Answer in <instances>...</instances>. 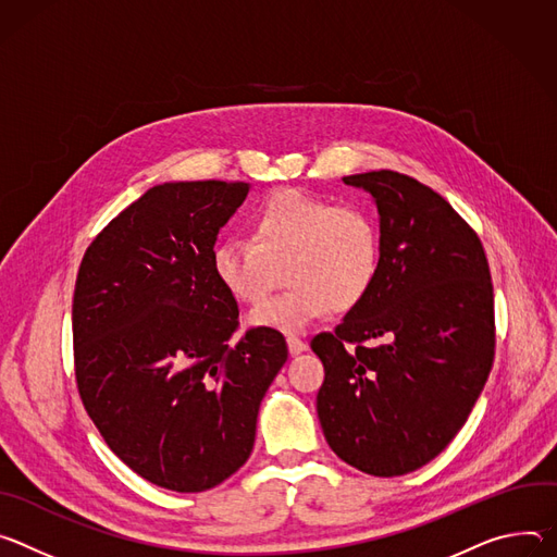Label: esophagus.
<instances>
[{"label": "esophagus", "mask_w": 557, "mask_h": 557, "mask_svg": "<svg viewBox=\"0 0 557 557\" xmlns=\"http://www.w3.org/2000/svg\"><path fill=\"white\" fill-rule=\"evenodd\" d=\"M287 347H289V354L296 356V354L307 349V343L300 336H296V334H287Z\"/></svg>", "instance_id": "34e87169"}]
</instances>
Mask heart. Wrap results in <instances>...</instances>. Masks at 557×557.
Listing matches in <instances>:
<instances>
[{
	"instance_id": "1",
	"label": "heart",
	"mask_w": 557,
	"mask_h": 557,
	"mask_svg": "<svg viewBox=\"0 0 557 557\" xmlns=\"http://www.w3.org/2000/svg\"><path fill=\"white\" fill-rule=\"evenodd\" d=\"M250 236H227L212 250V274L240 302L261 300L285 263L289 283L250 312V323L296 332L323 319L332 307L354 310L381 272V230L360 206L278 190L250 219Z\"/></svg>"
}]
</instances>
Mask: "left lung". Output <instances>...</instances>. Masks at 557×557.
I'll return each mask as SVG.
<instances>
[{"label": "left lung", "mask_w": 557, "mask_h": 557, "mask_svg": "<svg viewBox=\"0 0 557 557\" xmlns=\"http://www.w3.org/2000/svg\"><path fill=\"white\" fill-rule=\"evenodd\" d=\"M374 197L381 272L334 332L317 411L332 451L379 478L434 460L467 422L496 354L493 285L473 227L429 185L379 170L343 176Z\"/></svg>", "instance_id": "1"}]
</instances>
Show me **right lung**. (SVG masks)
I'll return each instance as SVG.
<instances>
[{
  "mask_svg": "<svg viewBox=\"0 0 557 557\" xmlns=\"http://www.w3.org/2000/svg\"><path fill=\"white\" fill-rule=\"evenodd\" d=\"M243 181L150 188L88 245L73 296L75 376L106 445L144 480L199 493L250 458L261 400L287 360L278 330L238 341L212 274Z\"/></svg>",
  "mask_w": 557,
  "mask_h": 557,
  "instance_id": "obj_1",
  "label": "right lung"
}]
</instances>
